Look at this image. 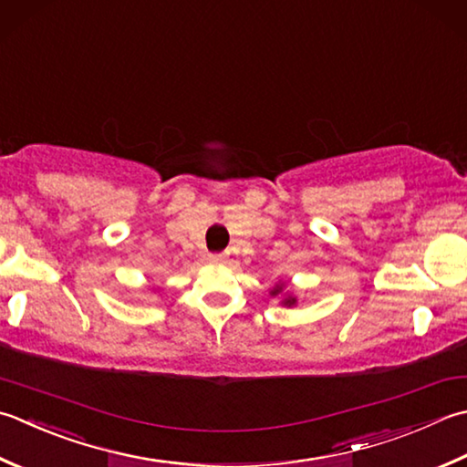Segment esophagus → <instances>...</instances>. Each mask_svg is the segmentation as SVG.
I'll list each match as a JSON object with an SVG mask.
<instances>
[{"label": "esophagus", "instance_id": "obj_1", "mask_svg": "<svg viewBox=\"0 0 467 467\" xmlns=\"http://www.w3.org/2000/svg\"><path fill=\"white\" fill-rule=\"evenodd\" d=\"M208 259L213 261V263H223V261H224V254L214 253V254H208Z\"/></svg>", "mask_w": 467, "mask_h": 467}]
</instances>
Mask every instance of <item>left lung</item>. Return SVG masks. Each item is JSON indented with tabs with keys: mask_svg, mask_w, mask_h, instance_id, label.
<instances>
[{
	"mask_svg": "<svg viewBox=\"0 0 467 467\" xmlns=\"http://www.w3.org/2000/svg\"><path fill=\"white\" fill-rule=\"evenodd\" d=\"M281 291H283V285H275V287H273V291H271V296L273 297H275V296H279L281 294ZM296 297L294 296H285V297H283V301H281V304L283 306H287V307H291V306H296Z\"/></svg>",
	"mask_w": 467,
	"mask_h": 467,
	"instance_id": "left-lung-1",
	"label": "left lung"
}]
</instances>
